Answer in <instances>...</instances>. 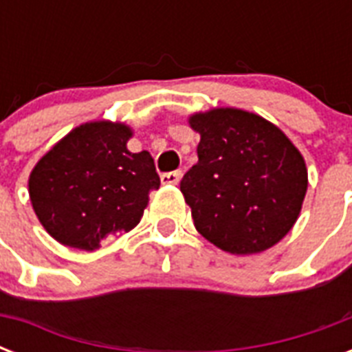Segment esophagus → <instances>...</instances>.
<instances>
[{"instance_id":"1","label":"esophagus","mask_w":352,"mask_h":352,"mask_svg":"<svg viewBox=\"0 0 352 352\" xmlns=\"http://www.w3.org/2000/svg\"><path fill=\"white\" fill-rule=\"evenodd\" d=\"M182 179V171H170V173H162L160 175V182L162 184H171V186H175V184H179Z\"/></svg>"}]
</instances>
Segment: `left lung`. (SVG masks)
<instances>
[{"instance_id":"left-lung-1","label":"left lung","mask_w":352,"mask_h":352,"mask_svg":"<svg viewBox=\"0 0 352 352\" xmlns=\"http://www.w3.org/2000/svg\"><path fill=\"white\" fill-rule=\"evenodd\" d=\"M188 122L201 142L181 192L199 234L235 256L279 243L309 186L300 149L272 122L237 107L193 113Z\"/></svg>"}]
</instances>
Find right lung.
I'll return each instance as SVG.
<instances>
[{
  "label": "right lung",
  "instance_id": "obj_1",
  "mask_svg": "<svg viewBox=\"0 0 352 352\" xmlns=\"http://www.w3.org/2000/svg\"><path fill=\"white\" fill-rule=\"evenodd\" d=\"M131 137L124 122H85L36 162L29 197L52 239L93 252L107 235L126 234L140 223L160 179L149 151L127 149Z\"/></svg>",
  "mask_w": 352,
  "mask_h": 352
}]
</instances>
